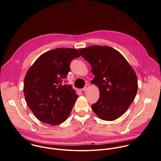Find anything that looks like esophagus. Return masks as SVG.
I'll return each instance as SVG.
<instances>
[{"label": "esophagus", "mask_w": 161, "mask_h": 161, "mask_svg": "<svg viewBox=\"0 0 161 161\" xmlns=\"http://www.w3.org/2000/svg\"><path fill=\"white\" fill-rule=\"evenodd\" d=\"M89 88H90V86H89L88 85H85V86L83 88V91L85 92H86V91L89 89Z\"/></svg>", "instance_id": "1"}]
</instances>
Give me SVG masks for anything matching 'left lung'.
Listing matches in <instances>:
<instances>
[{"label":"left lung","mask_w":161,"mask_h":161,"mask_svg":"<svg viewBox=\"0 0 161 161\" xmlns=\"http://www.w3.org/2000/svg\"><path fill=\"white\" fill-rule=\"evenodd\" d=\"M92 67L91 83L99 90V97L92 106L104 121L121 117L133 102L137 91L136 74L123 55L108 46L93 45L79 50Z\"/></svg>","instance_id":"left-lung-1"}]
</instances>
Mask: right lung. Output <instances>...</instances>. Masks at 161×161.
I'll use <instances>...</instances> for the list:
<instances>
[{"label":"right lung","instance_id":"add662e5","mask_svg":"<svg viewBox=\"0 0 161 161\" xmlns=\"http://www.w3.org/2000/svg\"><path fill=\"white\" fill-rule=\"evenodd\" d=\"M77 49L58 48L41 55L28 69L24 82L26 103L34 116L50 125L64 122L78 95L71 86L62 85Z\"/></svg>","mask_w":161,"mask_h":161}]
</instances>
